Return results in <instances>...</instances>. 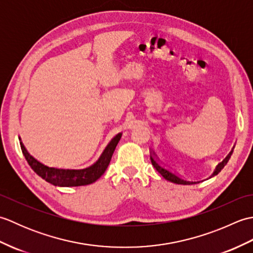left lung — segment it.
Returning <instances> with one entry per match:
<instances>
[{
	"instance_id": "left-lung-1",
	"label": "left lung",
	"mask_w": 253,
	"mask_h": 253,
	"mask_svg": "<svg viewBox=\"0 0 253 253\" xmlns=\"http://www.w3.org/2000/svg\"><path fill=\"white\" fill-rule=\"evenodd\" d=\"M232 153H233V151L230 152V153L227 155V157L225 158V159L222 161V162L216 166V169L214 170V173L212 174V176L217 175V174L219 173V171H221V170L224 169V166L226 165L227 162L229 161L230 155H232ZM150 159H151V163H152V165L154 166V169H157V170L159 171V173L164 177V178H165L166 180H169V181H171V182H175V184H179V185H192V184H196V181L186 180V179L182 178V177H180V176H178L177 174L173 173V171H170L169 169H165L164 166L161 165V164L158 162V161L153 158V155H151V157H150Z\"/></svg>"
}]
</instances>
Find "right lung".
Here are the masks:
<instances>
[{
	"instance_id": "add662e5",
	"label": "right lung",
	"mask_w": 253,
	"mask_h": 253,
	"mask_svg": "<svg viewBox=\"0 0 253 253\" xmlns=\"http://www.w3.org/2000/svg\"><path fill=\"white\" fill-rule=\"evenodd\" d=\"M122 137V133H118L112 139L111 142L107 144V147L102 153L100 159L96 162L91 165L90 168L84 169H60L54 168H49L44 164H42L39 161L36 160L32 155L27 151L24 143L20 141V148L25 159L30 165V168L36 173L42 177L50 184L60 187H77V186H85L92 184L96 179L104 174L105 169L109 166L112 155L114 153V150L117 146L118 141ZM20 140V138H19Z\"/></svg>"
}]
</instances>
